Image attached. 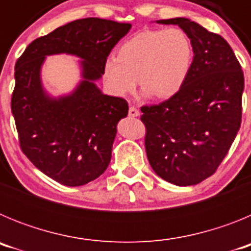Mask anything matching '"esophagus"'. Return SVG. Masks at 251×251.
<instances>
[{
  "instance_id": "34e87169",
  "label": "esophagus",
  "mask_w": 251,
  "mask_h": 251,
  "mask_svg": "<svg viewBox=\"0 0 251 251\" xmlns=\"http://www.w3.org/2000/svg\"><path fill=\"white\" fill-rule=\"evenodd\" d=\"M128 114H129L130 117H138V115H139V110L137 109L136 106H129Z\"/></svg>"
}]
</instances>
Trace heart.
<instances>
[{"label": "heart", "instance_id": "1", "mask_svg": "<svg viewBox=\"0 0 251 251\" xmlns=\"http://www.w3.org/2000/svg\"><path fill=\"white\" fill-rule=\"evenodd\" d=\"M192 57V44L182 30H145L124 41L118 56L105 60L104 76L117 95L130 93L139 80L153 98L170 99L185 85Z\"/></svg>", "mask_w": 251, "mask_h": 251}]
</instances>
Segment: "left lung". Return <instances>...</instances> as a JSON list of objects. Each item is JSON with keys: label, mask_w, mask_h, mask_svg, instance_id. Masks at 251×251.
<instances>
[{"label": "left lung", "mask_w": 251, "mask_h": 251, "mask_svg": "<svg viewBox=\"0 0 251 251\" xmlns=\"http://www.w3.org/2000/svg\"><path fill=\"white\" fill-rule=\"evenodd\" d=\"M157 22L185 31L194 60L178 94L141 108L146 152L161 178L197 185L216 172L240 129L244 73L220 35L183 17Z\"/></svg>", "instance_id": "obj_1"}]
</instances>
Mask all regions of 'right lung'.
<instances>
[{
	"label": "right lung",
	"instance_id": "1",
	"mask_svg": "<svg viewBox=\"0 0 251 251\" xmlns=\"http://www.w3.org/2000/svg\"><path fill=\"white\" fill-rule=\"evenodd\" d=\"M130 27L97 17L75 20L34 40L17 59L11 110L20 147L35 167L61 185H86L109 165L117 123L127 117L128 103L103 94L94 80ZM61 52L83 59L84 80L72 96L52 100L41 86L39 69L46 54Z\"/></svg>",
	"mask_w": 251,
	"mask_h": 251
}]
</instances>
